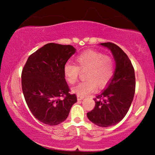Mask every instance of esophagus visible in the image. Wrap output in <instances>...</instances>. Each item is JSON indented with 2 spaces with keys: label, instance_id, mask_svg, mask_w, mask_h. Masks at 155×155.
<instances>
[{
  "label": "esophagus",
  "instance_id": "1",
  "mask_svg": "<svg viewBox=\"0 0 155 155\" xmlns=\"http://www.w3.org/2000/svg\"><path fill=\"white\" fill-rule=\"evenodd\" d=\"M77 98H78V101H80V100H82V99H84V97L80 96V95H77Z\"/></svg>",
  "mask_w": 155,
  "mask_h": 155
}]
</instances>
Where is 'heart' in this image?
<instances>
[{
	"instance_id": "obj_1",
	"label": "heart",
	"mask_w": 155,
	"mask_h": 155,
	"mask_svg": "<svg viewBox=\"0 0 155 155\" xmlns=\"http://www.w3.org/2000/svg\"><path fill=\"white\" fill-rule=\"evenodd\" d=\"M77 65L66 63L63 67L65 80L69 84H75L80 72L86 71V80L80 82L72 89V92L80 96H86L94 91L98 85L103 88L111 81L114 74V63L111 57L94 51H87L76 57Z\"/></svg>"
}]
</instances>
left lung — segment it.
Segmentation results:
<instances>
[{
	"mask_svg": "<svg viewBox=\"0 0 155 155\" xmlns=\"http://www.w3.org/2000/svg\"><path fill=\"white\" fill-rule=\"evenodd\" d=\"M100 45L111 51L116 69L107 88L94 99V109L87 116L93 124L106 128L117 124L128 113L134 97L135 77L131 61L119 46L111 42Z\"/></svg>",
	"mask_w": 155,
	"mask_h": 155,
	"instance_id": "obj_1",
	"label": "left lung"
}]
</instances>
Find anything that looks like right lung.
Instances as JSON below:
<instances>
[{
    "label": "right lung",
    "mask_w": 155,
    "mask_h": 155,
    "mask_svg": "<svg viewBox=\"0 0 155 155\" xmlns=\"http://www.w3.org/2000/svg\"><path fill=\"white\" fill-rule=\"evenodd\" d=\"M71 45L49 43L27 59L22 72V88L33 116L40 122L56 126L64 121L77 101L69 93L63 67L75 53Z\"/></svg>",
    "instance_id": "obj_1"
}]
</instances>
